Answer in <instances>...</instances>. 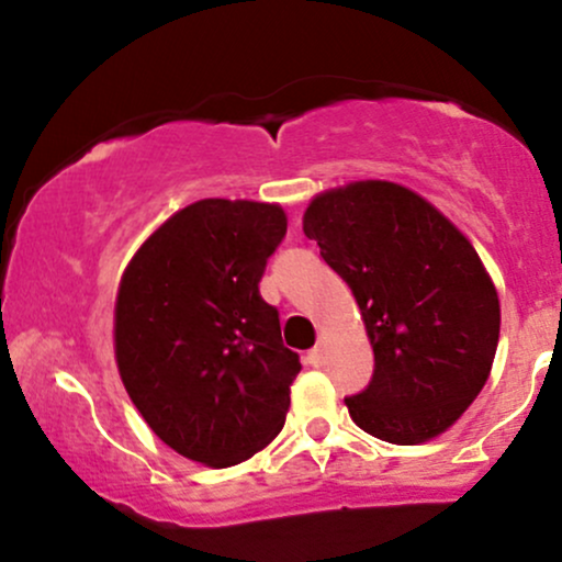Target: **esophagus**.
Returning a JSON list of instances; mask_svg holds the SVG:
<instances>
[{"label":"esophagus","instance_id":"1","mask_svg":"<svg viewBox=\"0 0 562 562\" xmlns=\"http://www.w3.org/2000/svg\"><path fill=\"white\" fill-rule=\"evenodd\" d=\"M308 362H312L314 367H319L322 362H325V340H319V344L312 348V353H308Z\"/></svg>","mask_w":562,"mask_h":562}]
</instances>
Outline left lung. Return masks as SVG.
<instances>
[{"label": "left lung", "mask_w": 562, "mask_h": 562, "mask_svg": "<svg viewBox=\"0 0 562 562\" xmlns=\"http://www.w3.org/2000/svg\"><path fill=\"white\" fill-rule=\"evenodd\" d=\"M303 232L357 299L375 353L351 420L415 447L475 402L499 344V295L473 243L409 187L362 179L319 192Z\"/></svg>", "instance_id": "1"}]
</instances>
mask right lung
I'll list each match as a JSON object with an SVG mask.
<instances>
[{"instance_id":"right-lung-1","label":"right lung","mask_w":562,"mask_h":562,"mask_svg":"<svg viewBox=\"0 0 562 562\" xmlns=\"http://www.w3.org/2000/svg\"><path fill=\"white\" fill-rule=\"evenodd\" d=\"M285 229L280 203L205 198L166 218L121 274L119 375L153 434L200 465L250 460L285 425L301 362L259 293Z\"/></svg>"}]
</instances>
